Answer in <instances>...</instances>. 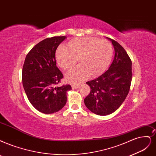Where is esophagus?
Masks as SVG:
<instances>
[{"label": "esophagus", "mask_w": 156, "mask_h": 156, "mask_svg": "<svg viewBox=\"0 0 156 156\" xmlns=\"http://www.w3.org/2000/svg\"><path fill=\"white\" fill-rule=\"evenodd\" d=\"M79 87V85H72V89H76Z\"/></svg>", "instance_id": "obj_1"}]
</instances>
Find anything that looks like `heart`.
I'll list each match as a JSON object with an SVG mask.
<instances>
[{
  "instance_id": "heart-1",
  "label": "heart",
  "mask_w": 156,
  "mask_h": 156,
  "mask_svg": "<svg viewBox=\"0 0 156 156\" xmlns=\"http://www.w3.org/2000/svg\"><path fill=\"white\" fill-rule=\"evenodd\" d=\"M112 56L110 42L90 37L74 38L68 48L60 46L56 52V62L63 70H70L80 60L82 66L66 74V80L73 84L82 82L90 74L96 76L103 73L110 65Z\"/></svg>"
}]
</instances>
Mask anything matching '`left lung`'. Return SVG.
Wrapping results in <instances>:
<instances>
[{
	"label": "left lung",
	"instance_id": "obj_1",
	"mask_svg": "<svg viewBox=\"0 0 156 156\" xmlns=\"http://www.w3.org/2000/svg\"><path fill=\"white\" fill-rule=\"evenodd\" d=\"M107 38L114 46V60L106 72L86 82L90 92L84 99L89 110L100 116L111 114L122 105L129 94L132 77V61L126 51L116 41Z\"/></svg>",
	"mask_w": 156,
	"mask_h": 156
}]
</instances>
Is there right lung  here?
<instances>
[{
    "label": "right lung",
    "mask_w": 156,
    "mask_h": 156,
    "mask_svg": "<svg viewBox=\"0 0 156 156\" xmlns=\"http://www.w3.org/2000/svg\"><path fill=\"white\" fill-rule=\"evenodd\" d=\"M66 36L48 38L40 42L26 55L22 68V84L29 101L44 114L59 111L67 102L70 85L56 86L63 76L56 66L55 53Z\"/></svg>",
    "instance_id": "obj_1"
}]
</instances>
